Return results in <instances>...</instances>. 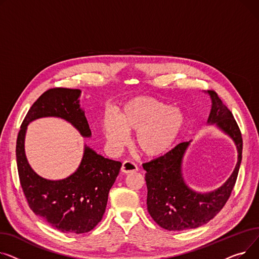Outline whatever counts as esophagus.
<instances>
[{
  "mask_svg": "<svg viewBox=\"0 0 259 259\" xmlns=\"http://www.w3.org/2000/svg\"><path fill=\"white\" fill-rule=\"evenodd\" d=\"M137 170H138V166H137L132 161H124L122 163V167H121V171H122L123 174H131V172H135Z\"/></svg>",
  "mask_w": 259,
  "mask_h": 259,
  "instance_id": "esophagus-1",
  "label": "esophagus"
}]
</instances>
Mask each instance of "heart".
<instances>
[{"instance_id": "b5f03b06", "label": "heart", "mask_w": 259, "mask_h": 259, "mask_svg": "<svg viewBox=\"0 0 259 259\" xmlns=\"http://www.w3.org/2000/svg\"><path fill=\"white\" fill-rule=\"evenodd\" d=\"M187 123L185 113L149 97H136L123 104L117 118L105 116L103 135L112 153H119L128 142L127 134L136 133L135 143L148 158L166 154L178 141Z\"/></svg>"}]
</instances>
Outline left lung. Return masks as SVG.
Instances as JSON below:
<instances>
[{"label":"left lung","instance_id":"8db88e82","mask_svg":"<svg viewBox=\"0 0 259 259\" xmlns=\"http://www.w3.org/2000/svg\"><path fill=\"white\" fill-rule=\"evenodd\" d=\"M210 96L211 110L208 125H214L233 141L237 162L231 176L219 188L200 192L192 189L184 179L183 162L192 140L182 142L174 149L143 164L146 171L147 210L154 221L168 231H183L201 227L213 219L229 199L235 185L241 162L242 139L236 121L213 91Z\"/></svg>","mask_w":259,"mask_h":259}]
</instances>
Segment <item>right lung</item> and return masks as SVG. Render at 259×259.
Masks as SVG:
<instances>
[{
	"label": "right lung",
	"mask_w": 259,
	"mask_h": 259,
	"mask_svg": "<svg viewBox=\"0 0 259 259\" xmlns=\"http://www.w3.org/2000/svg\"><path fill=\"white\" fill-rule=\"evenodd\" d=\"M80 95L78 89L48 90L28 111L17 140L18 171L29 207L54 229L70 234L89 232L102 220L121 163L104 158L84 143L77 169L65 179L49 180L30 166L25 138L30 123L48 117L63 119L83 138H91L92 133L80 106Z\"/></svg>",
	"instance_id": "obj_1"
}]
</instances>
